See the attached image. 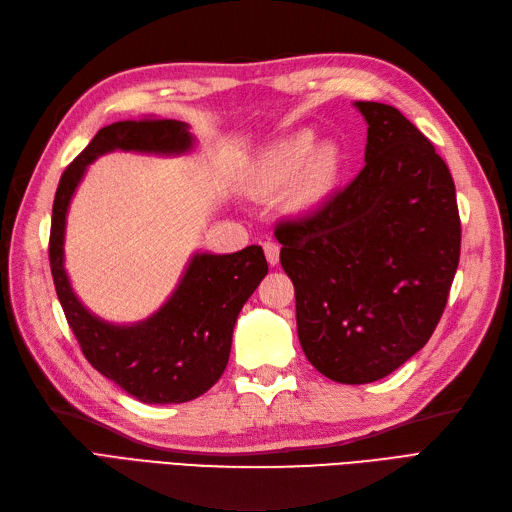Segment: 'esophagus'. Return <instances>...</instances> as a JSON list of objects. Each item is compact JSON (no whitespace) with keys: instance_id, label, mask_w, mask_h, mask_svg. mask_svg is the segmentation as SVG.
<instances>
[{"instance_id":"34e87169","label":"esophagus","mask_w":512,"mask_h":512,"mask_svg":"<svg viewBox=\"0 0 512 512\" xmlns=\"http://www.w3.org/2000/svg\"><path fill=\"white\" fill-rule=\"evenodd\" d=\"M262 247H265L267 262L271 267H275L277 262H280V245H277L275 241H265V243H262Z\"/></svg>"}]
</instances>
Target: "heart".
<instances>
[{"label":"heart","instance_id":"heart-1","mask_svg":"<svg viewBox=\"0 0 512 512\" xmlns=\"http://www.w3.org/2000/svg\"><path fill=\"white\" fill-rule=\"evenodd\" d=\"M312 130L292 132L260 153L252 179L260 190L286 188V205L294 211L320 209L337 188L342 175V149L335 141L314 143Z\"/></svg>","mask_w":512,"mask_h":512}]
</instances>
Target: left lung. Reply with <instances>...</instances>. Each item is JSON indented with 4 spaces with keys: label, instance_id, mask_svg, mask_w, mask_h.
Instances as JSON below:
<instances>
[{
    "label": "left lung",
    "instance_id": "1",
    "mask_svg": "<svg viewBox=\"0 0 512 512\" xmlns=\"http://www.w3.org/2000/svg\"><path fill=\"white\" fill-rule=\"evenodd\" d=\"M365 166L301 220L275 226L294 284L299 342L322 376H389L436 331L461 252L446 162L395 106L356 102Z\"/></svg>",
    "mask_w": 512,
    "mask_h": 512
}]
</instances>
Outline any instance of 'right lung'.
Returning a JSON list of instances; mask_svg holds the SVG:
<instances>
[{"instance_id":"obj_1","label":"right lung","mask_w":512,"mask_h":512,"mask_svg":"<svg viewBox=\"0 0 512 512\" xmlns=\"http://www.w3.org/2000/svg\"><path fill=\"white\" fill-rule=\"evenodd\" d=\"M194 143L175 119H128L102 128L59 179L49 260L61 307L91 367L143 404H183L207 393L228 365L232 329L269 265L260 245L235 254H196L177 290L156 314L119 327L87 312L64 269V230L70 198L87 164L102 153H185Z\"/></svg>"}]
</instances>
